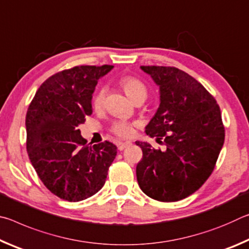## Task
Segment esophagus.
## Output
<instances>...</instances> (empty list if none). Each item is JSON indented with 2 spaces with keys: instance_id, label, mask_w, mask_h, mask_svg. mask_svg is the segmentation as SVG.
Returning a JSON list of instances; mask_svg holds the SVG:
<instances>
[{
  "instance_id": "obj_1",
  "label": "esophagus",
  "mask_w": 249,
  "mask_h": 249,
  "mask_svg": "<svg viewBox=\"0 0 249 249\" xmlns=\"http://www.w3.org/2000/svg\"><path fill=\"white\" fill-rule=\"evenodd\" d=\"M130 145H132V142H120L119 144H117V147H119L120 150H123L126 148V147H129Z\"/></svg>"
}]
</instances>
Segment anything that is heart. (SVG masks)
Masks as SVG:
<instances>
[{
    "instance_id": "1",
    "label": "heart",
    "mask_w": 249,
    "mask_h": 249,
    "mask_svg": "<svg viewBox=\"0 0 249 249\" xmlns=\"http://www.w3.org/2000/svg\"><path fill=\"white\" fill-rule=\"evenodd\" d=\"M121 86L123 87L124 91L126 92L130 99L134 102L138 99H146L147 96V89L145 84L142 83L141 80H138L135 77H130V75H126L121 79ZM105 95H107V88L104 86L100 87L98 91L95 92L92 99V105L94 108H100L102 107L105 100ZM112 130L116 135L122 137H128L133 134V124L126 121H119L113 124Z\"/></svg>"
}]
</instances>
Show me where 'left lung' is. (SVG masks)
I'll return each mask as SVG.
<instances>
[{
    "label": "left lung",
    "instance_id": "left-lung-1",
    "mask_svg": "<svg viewBox=\"0 0 249 249\" xmlns=\"http://www.w3.org/2000/svg\"><path fill=\"white\" fill-rule=\"evenodd\" d=\"M159 87L160 104L146 134L166 145L155 149L136 142L142 158L136 167L145 195L160 202L182 200L202 187L215 167L225 129L215 99L196 80L175 67L142 66Z\"/></svg>",
    "mask_w": 249,
    "mask_h": 249
}]
</instances>
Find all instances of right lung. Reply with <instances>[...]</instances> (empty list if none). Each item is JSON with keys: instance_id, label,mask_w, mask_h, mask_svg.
Returning <instances> with one entry per match:
<instances>
[{"instance_id": "obj_1", "label": "right lung", "mask_w": 249, "mask_h": 249, "mask_svg": "<svg viewBox=\"0 0 249 249\" xmlns=\"http://www.w3.org/2000/svg\"><path fill=\"white\" fill-rule=\"evenodd\" d=\"M113 66H78L49 77L26 114V149L45 187L62 200L78 202L100 191L117 147L105 141L89 146L78 126L92 114L98 80Z\"/></svg>"}]
</instances>
